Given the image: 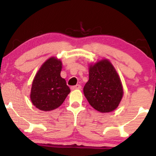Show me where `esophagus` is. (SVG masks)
Masks as SVG:
<instances>
[{
    "label": "esophagus",
    "mask_w": 156,
    "mask_h": 156,
    "mask_svg": "<svg viewBox=\"0 0 156 156\" xmlns=\"http://www.w3.org/2000/svg\"><path fill=\"white\" fill-rule=\"evenodd\" d=\"M81 86L80 85V84H77V85H75V86H72V87H71V89L77 90V89H81Z\"/></svg>",
    "instance_id": "obj_1"
}]
</instances>
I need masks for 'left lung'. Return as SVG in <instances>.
Listing matches in <instances>:
<instances>
[{"label":"left lung","mask_w":156,"mask_h":156,"mask_svg":"<svg viewBox=\"0 0 156 156\" xmlns=\"http://www.w3.org/2000/svg\"><path fill=\"white\" fill-rule=\"evenodd\" d=\"M84 94L90 105L100 112H110L119 106L123 87L114 66L108 59H102L89 67V80Z\"/></svg>","instance_id":"obj_1"}]
</instances>
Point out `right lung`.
Instances as JSON below:
<instances>
[{"label": "right lung", "instance_id": "right-lung-1", "mask_svg": "<svg viewBox=\"0 0 156 156\" xmlns=\"http://www.w3.org/2000/svg\"><path fill=\"white\" fill-rule=\"evenodd\" d=\"M62 62L50 57L41 66L34 76L31 90L33 105L42 111H51L60 106L70 89L60 76Z\"/></svg>", "mask_w": 156, "mask_h": 156}]
</instances>
